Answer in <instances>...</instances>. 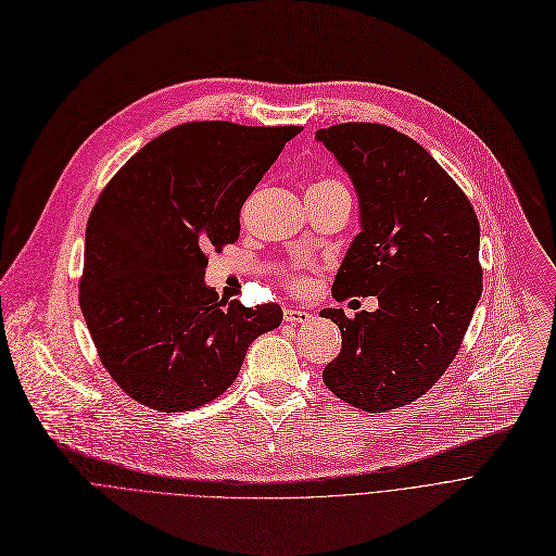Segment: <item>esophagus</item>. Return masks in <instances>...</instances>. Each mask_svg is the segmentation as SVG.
<instances>
[{"instance_id":"obj_1","label":"esophagus","mask_w":556,"mask_h":556,"mask_svg":"<svg viewBox=\"0 0 556 556\" xmlns=\"http://www.w3.org/2000/svg\"><path fill=\"white\" fill-rule=\"evenodd\" d=\"M283 319H286L288 324H292V326H299V324L312 321L314 316H312L309 312H305V309H299V307H286V309H283Z\"/></svg>"}]
</instances>
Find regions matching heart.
I'll use <instances>...</instances> for the list:
<instances>
[{"mask_svg":"<svg viewBox=\"0 0 556 556\" xmlns=\"http://www.w3.org/2000/svg\"><path fill=\"white\" fill-rule=\"evenodd\" d=\"M334 189H345V185H341L334 178H321V180H316L309 187L307 193H312V191H334ZM281 281H283V286L292 294H305L312 288V277L307 273H303V270H288V273H283Z\"/></svg>","mask_w":556,"mask_h":556,"instance_id":"heart-1","label":"heart"}]
</instances>
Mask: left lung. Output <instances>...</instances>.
I'll use <instances>...</instances> for the list:
<instances>
[{"label": "left lung", "instance_id": "left-lung-1", "mask_svg": "<svg viewBox=\"0 0 556 556\" xmlns=\"http://www.w3.org/2000/svg\"><path fill=\"white\" fill-rule=\"evenodd\" d=\"M350 174L361 232L332 294L378 296L376 312L321 316L341 328V354L324 382L356 409L382 414L425 395L455 358L482 294L480 222L435 157L380 123L316 131Z\"/></svg>", "mask_w": 556, "mask_h": 556}]
</instances>
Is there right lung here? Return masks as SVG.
Segmentation results:
<instances>
[{"label": "right lung", "mask_w": 556, "mask_h": 556, "mask_svg": "<svg viewBox=\"0 0 556 556\" xmlns=\"http://www.w3.org/2000/svg\"><path fill=\"white\" fill-rule=\"evenodd\" d=\"M303 127L178 125L144 144L101 191L86 230L78 303L108 374L155 412L222 395L277 303L247 307L204 286L211 251L240 237V211Z\"/></svg>", "instance_id": "1"}]
</instances>
